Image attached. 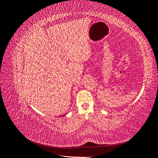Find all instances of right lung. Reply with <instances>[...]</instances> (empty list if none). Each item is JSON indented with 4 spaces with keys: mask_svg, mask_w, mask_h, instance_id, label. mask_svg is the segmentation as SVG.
I'll return each mask as SVG.
<instances>
[{
    "mask_svg": "<svg viewBox=\"0 0 158 158\" xmlns=\"http://www.w3.org/2000/svg\"><path fill=\"white\" fill-rule=\"evenodd\" d=\"M63 115H64V114H63Z\"/></svg>",
    "mask_w": 158,
    "mask_h": 158,
    "instance_id": "1",
    "label": "right lung"
}]
</instances>
